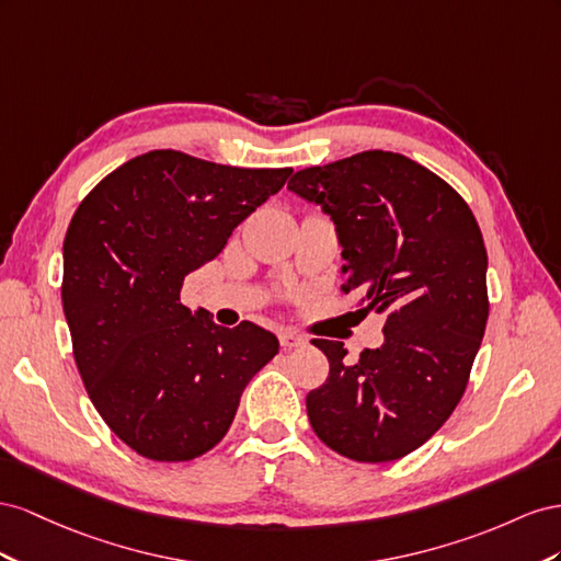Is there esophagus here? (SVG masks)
I'll list each match as a JSON object with an SVG mask.
<instances>
[{"label": "esophagus", "instance_id": "1", "mask_svg": "<svg viewBox=\"0 0 561 561\" xmlns=\"http://www.w3.org/2000/svg\"><path fill=\"white\" fill-rule=\"evenodd\" d=\"M279 343H282L284 350H291V347L306 345V339H302V335L296 333V331H282L279 333Z\"/></svg>", "mask_w": 561, "mask_h": 561}]
</instances>
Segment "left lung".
I'll return each mask as SVG.
<instances>
[{"label":"left lung","mask_w":561,"mask_h":561,"mask_svg":"<svg viewBox=\"0 0 561 561\" xmlns=\"http://www.w3.org/2000/svg\"><path fill=\"white\" fill-rule=\"evenodd\" d=\"M289 190L322 206L343 247L345 294L386 314V343L345 362L341 341L312 343L329 378L308 419L329 449L388 462L419 449L454 413L482 345L486 249L458 192L413 159L366 150L296 171Z\"/></svg>","instance_id":"8db88e82"}]
</instances>
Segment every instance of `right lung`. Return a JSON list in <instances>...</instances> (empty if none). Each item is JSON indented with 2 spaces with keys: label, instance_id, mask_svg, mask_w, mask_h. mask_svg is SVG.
<instances>
[{
  "label": "right lung",
  "instance_id": "right-lung-1",
  "mask_svg": "<svg viewBox=\"0 0 561 561\" xmlns=\"http://www.w3.org/2000/svg\"><path fill=\"white\" fill-rule=\"evenodd\" d=\"M289 175L152 150L105 175L75 211L60 289L75 362L95 411L142 458L214 449L249 380L279 352L261 327L192 312L181 289Z\"/></svg>",
  "mask_w": 561,
  "mask_h": 561
}]
</instances>
